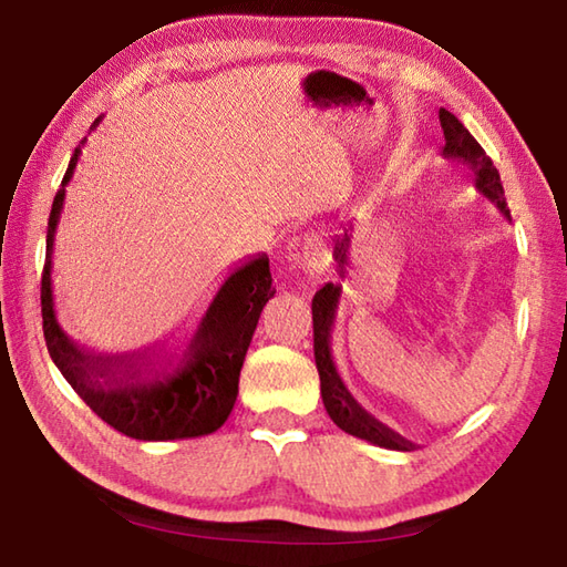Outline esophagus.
I'll use <instances>...</instances> for the list:
<instances>
[{
    "mask_svg": "<svg viewBox=\"0 0 567 567\" xmlns=\"http://www.w3.org/2000/svg\"><path fill=\"white\" fill-rule=\"evenodd\" d=\"M290 260L295 262V265H302V270L312 277V280H318V277H322L324 275V270H328L330 267V249H328V245L322 243V237H318V235H310L302 243V247H300V252H295Z\"/></svg>",
    "mask_w": 567,
    "mask_h": 567,
    "instance_id": "1",
    "label": "esophagus"
}]
</instances>
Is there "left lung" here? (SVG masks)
I'll list each match as a JSON object with an SVG mask.
<instances>
[{"mask_svg":"<svg viewBox=\"0 0 567 567\" xmlns=\"http://www.w3.org/2000/svg\"><path fill=\"white\" fill-rule=\"evenodd\" d=\"M440 127L445 134V147L443 155L450 159H457L473 169L475 175V187L477 192L491 199V203L501 209V213L511 219V209L505 205V192L503 182L493 159L485 155V150L477 145V140L465 130V124L460 122L453 112L440 110ZM350 237H352V225L344 229V235L334 239V262L340 267V277H344V265H348V252H350ZM342 285L328 282L322 290L315 292L312 297V330H315V364H318L320 372V392L322 402L328 415L332 417L334 425L344 430L348 435H354L360 440H368V443L388 450H402L408 453L415 445L398 435L395 430L382 425L364 410L358 400L350 395V390L344 388L338 368L332 362V350H330V338H332V324H334V312H338Z\"/></svg>","mask_w":567,"mask_h":567,"instance_id":"8db88e82","label":"left lung"}]
</instances>
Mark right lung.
Here are the masks:
<instances>
[{
  "label": "right lung",
  "mask_w": 567,
  "mask_h": 567,
  "mask_svg": "<svg viewBox=\"0 0 567 567\" xmlns=\"http://www.w3.org/2000/svg\"><path fill=\"white\" fill-rule=\"evenodd\" d=\"M100 122L102 117L94 120L90 132L97 130ZM84 142L87 137L74 147L47 223L42 330L50 358L76 395L122 435L157 443L215 433L235 408L247 348L262 307L275 297L270 257L257 255L229 272L182 354L167 352L165 344L117 354L80 348L56 322L52 252L64 187L74 175Z\"/></svg>",
  "instance_id": "obj_1"
}]
</instances>
